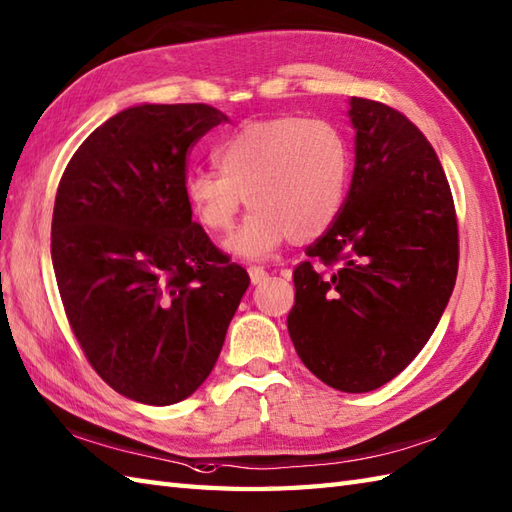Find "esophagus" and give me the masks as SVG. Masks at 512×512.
I'll list each match as a JSON object with an SVG mask.
<instances>
[{
	"instance_id": "34e87169",
	"label": "esophagus",
	"mask_w": 512,
	"mask_h": 512,
	"mask_svg": "<svg viewBox=\"0 0 512 512\" xmlns=\"http://www.w3.org/2000/svg\"><path fill=\"white\" fill-rule=\"evenodd\" d=\"M248 275H251V281H253L255 285L268 279V272H266L264 268H261V266H251V268H248Z\"/></svg>"
}]
</instances>
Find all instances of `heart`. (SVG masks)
Returning <instances> with one entry per match:
<instances>
[{"mask_svg": "<svg viewBox=\"0 0 512 512\" xmlns=\"http://www.w3.org/2000/svg\"><path fill=\"white\" fill-rule=\"evenodd\" d=\"M217 172L185 178L189 209L209 233H227L244 207H253L227 240V251L264 259L290 240H318L338 220L347 200L351 150L327 120L296 115L242 126L213 148Z\"/></svg>", "mask_w": 512, "mask_h": 512, "instance_id": "b5f03b06", "label": "heart"}]
</instances>
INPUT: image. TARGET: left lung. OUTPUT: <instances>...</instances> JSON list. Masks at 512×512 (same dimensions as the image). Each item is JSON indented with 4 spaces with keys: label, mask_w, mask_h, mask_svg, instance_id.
I'll use <instances>...</instances> for the list:
<instances>
[{
    "label": "left lung",
    "mask_w": 512,
    "mask_h": 512,
    "mask_svg": "<svg viewBox=\"0 0 512 512\" xmlns=\"http://www.w3.org/2000/svg\"><path fill=\"white\" fill-rule=\"evenodd\" d=\"M355 168L327 233L294 268L288 331L303 364L342 392L390 382L430 340L458 275L454 198L406 115L351 98Z\"/></svg>",
    "instance_id": "8db88e82"
}]
</instances>
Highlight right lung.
<instances>
[{
	"instance_id": "1",
	"label": "right lung",
	"mask_w": 512,
	"mask_h": 512,
	"mask_svg": "<svg viewBox=\"0 0 512 512\" xmlns=\"http://www.w3.org/2000/svg\"><path fill=\"white\" fill-rule=\"evenodd\" d=\"M229 117L141 104L82 141L58 183L52 264L82 353L120 395L170 406L205 382L248 272L192 222L187 157Z\"/></svg>"
}]
</instances>
